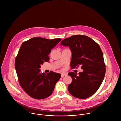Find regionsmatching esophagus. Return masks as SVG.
Wrapping results in <instances>:
<instances>
[{"mask_svg": "<svg viewBox=\"0 0 121 121\" xmlns=\"http://www.w3.org/2000/svg\"><path fill=\"white\" fill-rule=\"evenodd\" d=\"M67 73H62L61 76L62 78H63V77H64V76H67Z\"/></svg>", "mask_w": 121, "mask_h": 121, "instance_id": "34e87169", "label": "esophagus"}]
</instances>
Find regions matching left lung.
<instances>
[{
    "mask_svg": "<svg viewBox=\"0 0 121 121\" xmlns=\"http://www.w3.org/2000/svg\"><path fill=\"white\" fill-rule=\"evenodd\" d=\"M69 47L72 52L71 69L81 66L83 70L78 74H68L72 82L68 86L70 94L75 97L86 99L94 95L101 86L105 74L104 55L99 45L90 38L76 35L62 40L60 44Z\"/></svg>",
    "mask_w": 121,
    "mask_h": 121,
    "instance_id": "left-lung-1",
    "label": "left lung"
}]
</instances>
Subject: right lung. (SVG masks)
Returning a JSON list of instances; mask_svg holds the SVG:
<instances>
[{"label": "right lung", "instance_id": "right-lung-1", "mask_svg": "<svg viewBox=\"0 0 121 121\" xmlns=\"http://www.w3.org/2000/svg\"><path fill=\"white\" fill-rule=\"evenodd\" d=\"M61 40L34 37L22 44L15 68L20 86L31 97L39 100L51 95L61 77L60 73L52 71L41 73L40 70L41 65L49 61L51 49Z\"/></svg>", "mask_w": 121, "mask_h": 121}]
</instances>
